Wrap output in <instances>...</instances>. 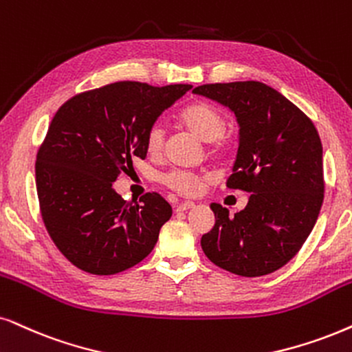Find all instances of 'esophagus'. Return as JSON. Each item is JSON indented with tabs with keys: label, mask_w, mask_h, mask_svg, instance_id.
Segmentation results:
<instances>
[{
	"label": "esophagus",
	"mask_w": 352,
	"mask_h": 352,
	"mask_svg": "<svg viewBox=\"0 0 352 352\" xmlns=\"http://www.w3.org/2000/svg\"><path fill=\"white\" fill-rule=\"evenodd\" d=\"M191 208H195L193 201H184L177 206V211H188V209H191Z\"/></svg>",
	"instance_id": "esophagus-1"
}]
</instances>
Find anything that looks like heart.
Here are the masks:
<instances>
[{"label": "heart", "instance_id": "obj_1", "mask_svg": "<svg viewBox=\"0 0 352 352\" xmlns=\"http://www.w3.org/2000/svg\"><path fill=\"white\" fill-rule=\"evenodd\" d=\"M179 122L198 140L209 143V151L216 157H229L237 148L234 138L224 133V113L208 102L198 100L186 105L179 113ZM164 143H166V130L161 123H154L146 135V149L151 155H159L164 149ZM206 179L208 177L198 175V173L173 168V170L164 173L162 184L182 195H195L198 193Z\"/></svg>", "mask_w": 352, "mask_h": 352}]
</instances>
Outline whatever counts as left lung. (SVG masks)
Wrapping results in <instances>:
<instances>
[{
    "mask_svg": "<svg viewBox=\"0 0 352 352\" xmlns=\"http://www.w3.org/2000/svg\"><path fill=\"white\" fill-rule=\"evenodd\" d=\"M229 107L239 123V151L228 188L250 193L245 209L212 203L214 228L201 248L219 268L256 278L283 268L300 250L323 203V149L307 115L258 81L203 84L193 89Z\"/></svg>",
    "mask_w": 352,
    "mask_h": 352,
    "instance_id": "8db88e82",
    "label": "left lung"
}]
</instances>
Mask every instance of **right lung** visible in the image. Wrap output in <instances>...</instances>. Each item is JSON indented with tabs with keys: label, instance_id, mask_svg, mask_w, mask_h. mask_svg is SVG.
Wrapping results in <instances>:
<instances>
[{
	"label": "right lung",
	"instance_id": "1",
	"mask_svg": "<svg viewBox=\"0 0 352 352\" xmlns=\"http://www.w3.org/2000/svg\"><path fill=\"white\" fill-rule=\"evenodd\" d=\"M190 89L120 81L58 109L38 148L35 185L48 235L79 270L115 274L153 252L172 206L154 191L141 205L126 201L112 184L131 157H146L148 130Z\"/></svg>",
	"mask_w": 352,
	"mask_h": 352
}]
</instances>
